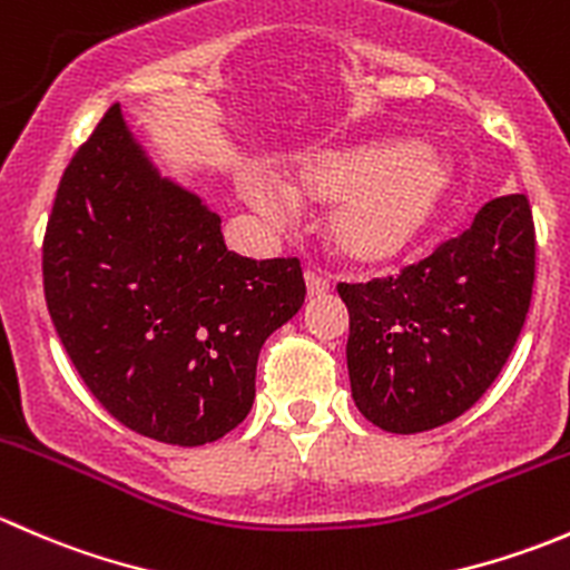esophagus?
<instances>
[{"instance_id": "esophagus-1", "label": "esophagus", "mask_w": 570, "mask_h": 570, "mask_svg": "<svg viewBox=\"0 0 570 570\" xmlns=\"http://www.w3.org/2000/svg\"><path fill=\"white\" fill-rule=\"evenodd\" d=\"M303 278H306L308 295H325V292L331 289V281L322 278V275L314 273V269H306V275H303Z\"/></svg>"}]
</instances>
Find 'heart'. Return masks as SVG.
<instances>
[{
  "label": "heart",
  "mask_w": 570,
  "mask_h": 570,
  "mask_svg": "<svg viewBox=\"0 0 570 570\" xmlns=\"http://www.w3.org/2000/svg\"><path fill=\"white\" fill-rule=\"evenodd\" d=\"M286 193L331 206L325 239L355 267H383L405 256L433 226L452 184V170L433 148L355 142L301 157L286 168ZM245 200L281 217L278 189L256 170L239 176Z\"/></svg>",
  "instance_id": "heart-1"
}]
</instances>
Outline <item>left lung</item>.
I'll return each mask as SVG.
<instances>
[{"label":"left lung","mask_w":570,"mask_h":570,"mask_svg":"<svg viewBox=\"0 0 570 570\" xmlns=\"http://www.w3.org/2000/svg\"><path fill=\"white\" fill-rule=\"evenodd\" d=\"M534 223L527 195L482 206L471 226L396 278L338 284L358 411L413 435L469 411L510 358L530 312Z\"/></svg>","instance_id":"obj_1"}]
</instances>
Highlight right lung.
I'll return each mask as SVG.
<instances>
[{
	"label": "right lung",
	"instance_id": "add662e5",
	"mask_svg": "<svg viewBox=\"0 0 570 570\" xmlns=\"http://www.w3.org/2000/svg\"><path fill=\"white\" fill-rule=\"evenodd\" d=\"M43 292L107 413L146 439L200 446L248 416L258 350L301 312L306 281L297 258L228 250L220 217L159 176L112 105L57 187Z\"/></svg>",
	"mask_w": 570,
	"mask_h": 570
}]
</instances>
